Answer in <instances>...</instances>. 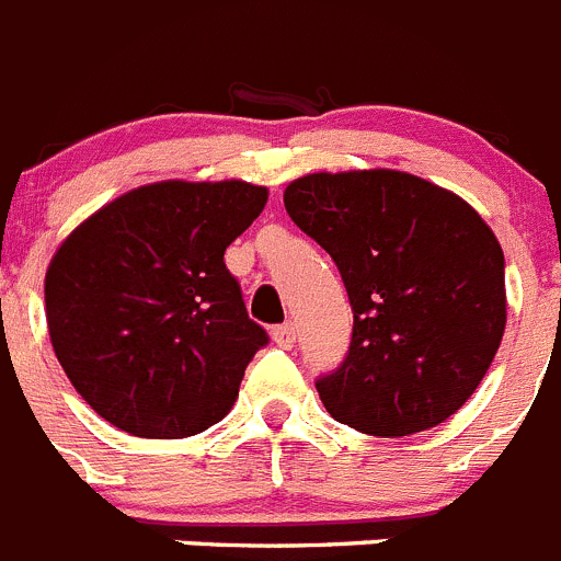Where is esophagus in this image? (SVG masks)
Returning a JSON list of instances; mask_svg holds the SVG:
<instances>
[{"mask_svg": "<svg viewBox=\"0 0 561 561\" xmlns=\"http://www.w3.org/2000/svg\"><path fill=\"white\" fill-rule=\"evenodd\" d=\"M272 342L280 345V348H291V345H295V325L291 323L275 325V329H272Z\"/></svg>", "mask_w": 561, "mask_h": 561, "instance_id": "obj_1", "label": "esophagus"}]
</instances>
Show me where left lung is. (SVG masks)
<instances>
[{
  "mask_svg": "<svg viewBox=\"0 0 561 561\" xmlns=\"http://www.w3.org/2000/svg\"><path fill=\"white\" fill-rule=\"evenodd\" d=\"M286 213L334 257L354 309L345 362L317 379L331 419L424 433L478 390L505 331V261L458 193L393 168L309 173Z\"/></svg>",
  "mask_w": 561,
  "mask_h": 561,
  "instance_id": "1",
  "label": "left lung"
}]
</instances>
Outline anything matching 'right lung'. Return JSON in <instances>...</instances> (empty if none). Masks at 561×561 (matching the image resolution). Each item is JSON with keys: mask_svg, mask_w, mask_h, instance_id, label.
I'll use <instances>...</instances> for the list:
<instances>
[{"mask_svg": "<svg viewBox=\"0 0 561 561\" xmlns=\"http://www.w3.org/2000/svg\"><path fill=\"white\" fill-rule=\"evenodd\" d=\"M270 191L165 180L83 219L44 277L53 351L89 408L137 438H187L232 410L266 331L225 250Z\"/></svg>", "mask_w": 561, "mask_h": 561, "instance_id": "add662e5", "label": "right lung"}]
</instances>
